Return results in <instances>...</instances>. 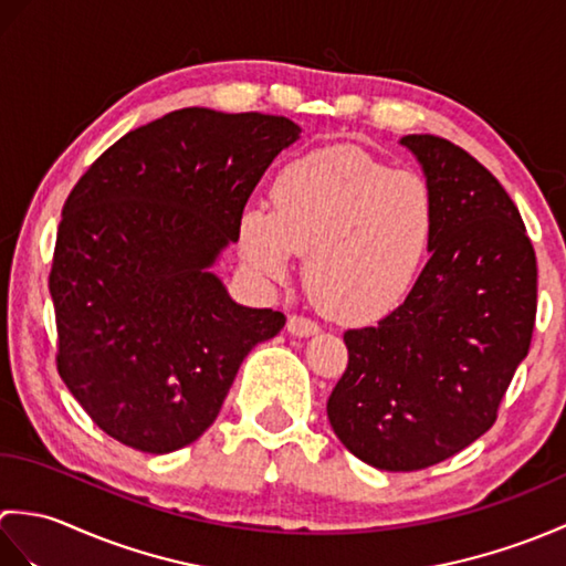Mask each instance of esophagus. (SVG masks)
<instances>
[{"label": "esophagus", "instance_id": "1", "mask_svg": "<svg viewBox=\"0 0 566 566\" xmlns=\"http://www.w3.org/2000/svg\"><path fill=\"white\" fill-rule=\"evenodd\" d=\"M286 328H290L292 335H298V338H308V335H316L318 333V323L311 321L306 316H290V323H286Z\"/></svg>", "mask_w": 566, "mask_h": 566}]
</instances>
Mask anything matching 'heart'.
<instances>
[{
  "instance_id": "b5f03b06",
  "label": "heart",
  "mask_w": 566,
  "mask_h": 566,
  "mask_svg": "<svg viewBox=\"0 0 566 566\" xmlns=\"http://www.w3.org/2000/svg\"><path fill=\"white\" fill-rule=\"evenodd\" d=\"M436 226V197L418 172L328 146L282 167L272 209L248 207L238 238L250 268L270 280H284L296 252H306L316 304L343 323H369L411 292Z\"/></svg>"
}]
</instances>
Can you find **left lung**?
<instances>
[{
	"mask_svg": "<svg viewBox=\"0 0 566 566\" xmlns=\"http://www.w3.org/2000/svg\"><path fill=\"white\" fill-rule=\"evenodd\" d=\"M401 143L436 197L430 260L399 308L345 331L326 406L345 448L387 472L438 464L496 423L537 314L535 248L509 191L450 140Z\"/></svg>",
	"mask_w": 566,
	"mask_h": 566,
	"instance_id": "left-lung-1",
	"label": "left lung"
}]
</instances>
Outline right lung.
Wrapping results in <instances>:
<instances>
[{"label":"right lung","instance_id":"right-lung-1","mask_svg":"<svg viewBox=\"0 0 566 566\" xmlns=\"http://www.w3.org/2000/svg\"><path fill=\"white\" fill-rule=\"evenodd\" d=\"M298 130L189 106L128 130L72 187L48 276L55 365L106 436L150 454L195 442L282 331V311L233 304L209 268Z\"/></svg>","mask_w":566,"mask_h":566}]
</instances>
